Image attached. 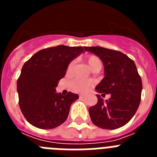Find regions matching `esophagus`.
Returning <instances> with one entry per match:
<instances>
[{
    "instance_id": "esophagus-1",
    "label": "esophagus",
    "mask_w": 157,
    "mask_h": 157,
    "mask_svg": "<svg viewBox=\"0 0 157 157\" xmlns=\"http://www.w3.org/2000/svg\"><path fill=\"white\" fill-rule=\"evenodd\" d=\"M85 98V96L82 95V94H80V95H79V98Z\"/></svg>"
}]
</instances>
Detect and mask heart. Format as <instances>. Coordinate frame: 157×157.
Segmentation results:
<instances>
[{
  "instance_id": "heart-1",
  "label": "heart",
  "mask_w": 157,
  "mask_h": 157,
  "mask_svg": "<svg viewBox=\"0 0 157 157\" xmlns=\"http://www.w3.org/2000/svg\"><path fill=\"white\" fill-rule=\"evenodd\" d=\"M85 60L88 66L90 67L93 71L97 70H101L102 63L101 60L98 56L96 55H87L85 57ZM75 66V60H71L67 67V73H71ZM95 85V81L92 79L84 80L81 78H75L70 83L71 89L75 92L85 94L88 92Z\"/></svg>"
}]
</instances>
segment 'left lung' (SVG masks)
I'll list each match as a JSON object with an SVG mask.
<instances>
[{"mask_svg": "<svg viewBox=\"0 0 157 157\" xmlns=\"http://www.w3.org/2000/svg\"><path fill=\"white\" fill-rule=\"evenodd\" d=\"M84 48L97 55L105 66V77L96 90L111 95L105 102L97 95L98 103L89 109L91 120L100 128H120L132 119L141 102L142 82L135 63L120 51L100 46Z\"/></svg>", "mask_w": 157, "mask_h": 157, "instance_id": "1", "label": "left lung"}]
</instances>
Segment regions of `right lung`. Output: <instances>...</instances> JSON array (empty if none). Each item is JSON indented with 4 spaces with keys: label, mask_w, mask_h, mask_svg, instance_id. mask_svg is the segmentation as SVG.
I'll return each mask as SVG.
<instances>
[{
    "label": "right lung",
    "mask_w": 157,
    "mask_h": 157,
    "mask_svg": "<svg viewBox=\"0 0 157 157\" xmlns=\"http://www.w3.org/2000/svg\"><path fill=\"white\" fill-rule=\"evenodd\" d=\"M83 52V47L58 45L36 52L23 64L17 80L19 105L25 119L34 127L48 130L61 125L78 95L56 94L67 67Z\"/></svg>",
    "instance_id": "obj_1"
}]
</instances>
